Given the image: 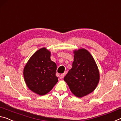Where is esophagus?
Masks as SVG:
<instances>
[{
	"label": "esophagus",
	"instance_id": "obj_1",
	"mask_svg": "<svg viewBox=\"0 0 121 121\" xmlns=\"http://www.w3.org/2000/svg\"><path fill=\"white\" fill-rule=\"evenodd\" d=\"M64 76H65V73H62L59 75V78L60 79H63L64 77Z\"/></svg>",
	"mask_w": 121,
	"mask_h": 121
}]
</instances>
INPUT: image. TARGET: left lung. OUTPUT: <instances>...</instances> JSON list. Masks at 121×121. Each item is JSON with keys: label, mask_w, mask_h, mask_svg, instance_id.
<instances>
[{"label": "left lung", "mask_w": 121, "mask_h": 121, "mask_svg": "<svg viewBox=\"0 0 121 121\" xmlns=\"http://www.w3.org/2000/svg\"><path fill=\"white\" fill-rule=\"evenodd\" d=\"M74 53L72 68L64 80L72 93L82 98L95 89L99 82V72L93 57L87 50L80 49Z\"/></svg>", "instance_id": "1"}]
</instances>
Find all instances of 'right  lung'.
Masks as SVG:
<instances>
[{
  "label": "right lung",
  "mask_w": 121,
  "mask_h": 121,
  "mask_svg": "<svg viewBox=\"0 0 121 121\" xmlns=\"http://www.w3.org/2000/svg\"><path fill=\"white\" fill-rule=\"evenodd\" d=\"M57 65L50 59V52L45 48L37 50L29 59L24 68L23 76L28 87L43 95L58 82Z\"/></svg>",
  "instance_id": "1"
}]
</instances>
